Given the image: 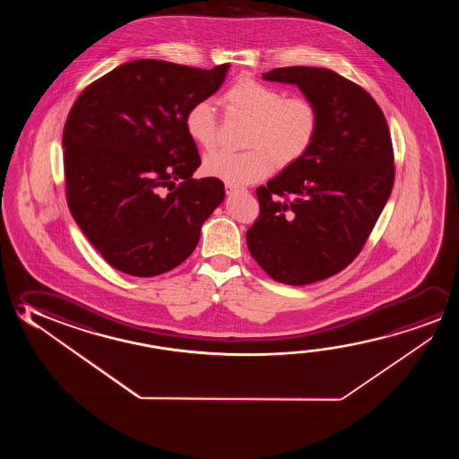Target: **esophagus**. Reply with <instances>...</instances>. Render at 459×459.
<instances>
[{"label":"esophagus","mask_w":459,"mask_h":459,"mask_svg":"<svg viewBox=\"0 0 459 459\" xmlns=\"http://www.w3.org/2000/svg\"><path fill=\"white\" fill-rule=\"evenodd\" d=\"M241 190H245V188L233 186V184H226L227 194H235V192H241Z\"/></svg>","instance_id":"esophagus-1"}]
</instances>
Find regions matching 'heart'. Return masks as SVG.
I'll return each mask as SVG.
<instances>
[{"mask_svg":"<svg viewBox=\"0 0 459 459\" xmlns=\"http://www.w3.org/2000/svg\"><path fill=\"white\" fill-rule=\"evenodd\" d=\"M221 104L227 113L251 120L245 139L249 151H219L204 158V174L233 186L261 181L273 173L277 163L290 166L299 161L320 129V110L312 99L288 96L285 90L255 78H240L229 86ZM184 128L196 147L211 151L218 143L214 104L208 99L194 102L184 115Z\"/></svg>","mask_w":459,"mask_h":459,"instance_id":"heart-1","label":"heart"}]
</instances>
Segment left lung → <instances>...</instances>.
<instances>
[{
  "label": "left lung",
  "mask_w": 459,
  "mask_h": 459,
  "mask_svg": "<svg viewBox=\"0 0 459 459\" xmlns=\"http://www.w3.org/2000/svg\"><path fill=\"white\" fill-rule=\"evenodd\" d=\"M263 78L298 84L318 107L320 129L299 161L255 190L247 243L269 277L308 285L346 269L368 240L395 179L391 133L375 99L330 68H273Z\"/></svg>",
  "instance_id": "8db88e82"
}]
</instances>
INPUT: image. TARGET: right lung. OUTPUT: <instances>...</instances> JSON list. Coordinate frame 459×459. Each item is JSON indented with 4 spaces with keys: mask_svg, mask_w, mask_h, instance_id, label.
<instances>
[{
    "mask_svg": "<svg viewBox=\"0 0 459 459\" xmlns=\"http://www.w3.org/2000/svg\"><path fill=\"white\" fill-rule=\"evenodd\" d=\"M229 64L204 68L139 59L84 88L64 134L68 210L117 271L153 277L184 263L224 200L202 163L184 115L221 88Z\"/></svg>",
    "mask_w": 459,
    "mask_h": 459,
    "instance_id": "obj_1",
    "label": "right lung"
}]
</instances>
